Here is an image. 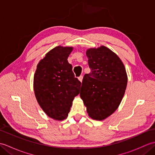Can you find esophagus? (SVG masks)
<instances>
[{
	"mask_svg": "<svg viewBox=\"0 0 155 155\" xmlns=\"http://www.w3.org/2000/svg\"><path fill=\"white\" fill-rule=\"evenodd\" d=\"M78 80H79L81 82H82V81H83V76H80V77H78Z\"/></svg>",
	"mask_w": 155,
	"mask_h": 155,
	"instance_id": "1",
	"label": "esophagus"
}]
</instances>
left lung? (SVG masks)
I'll use <instances>...</instances> for the list:
<instances>
[{
	"label": "left lung",
	"mask_w": 155,
	"mask_h": 155,
	"mask_svg": "<svg viewBox=\"0 0 155 155\" xmlns=\"http://www.w3.org/2000/svg\"><path fill=\"white\" fill-rule=\"evenodd\" d=\"M91 72L84 76L80 96L88 116L102 120L117 110L127 84L124 66L118 56L104 46L87 51Z\"/></svg>",
	"instance_id": "obj_1"
}]
</instances>
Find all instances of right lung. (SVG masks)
Here are the masks:
<instances>
[{"label": "right lung", "mask_w": 155, "mask_h": 155, "mask_svg": "<svg viewBox=\"0 0 155 155\" xmlns=\"http://www.w3.org/2000/svg\"><path fill=\"white\" fill-rule=\"evenodd\" d=\"M72 47L58 46L40 61L34 74L35 97L49 117L62 120L68 117L81 83L74 77L67 58Z\"/></svg>", "instance_id": "1"}]
</instances>
